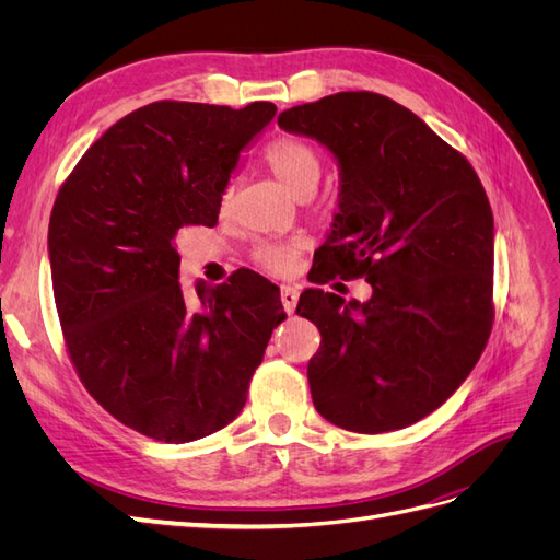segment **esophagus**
I'll return each mask as SVG.
<instances>
[{"label": "esophagus", "instance_id": "1", "mask_svg": "<svg viewBox=\"0 0 560 560\" xmlns=\"http://www.w3.org/2000/svg\"><path fill=\"white\" fill-rule=\"evenodd\" d=\"M280 299H282V306L287 313H294L296 311V301H299V287L294 284H282L280 287Z\"/></svg>", "mask_w": 560, "mask_h": 560}]
</instances>
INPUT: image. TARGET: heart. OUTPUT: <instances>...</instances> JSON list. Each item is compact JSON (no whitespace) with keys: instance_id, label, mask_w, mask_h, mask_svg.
I'll use <instances>...</instances> for the list:
<instances>
[{"instance_id":"1","label":"heart","mask_w":560,"mask_h":560,"mask_svg":"<svg viewBox=\"0 0 560 560\" xmlns=\"http://www.w3.org/2000/svg\"><path fill=\"white\" fill-rule=\"evenodd\" d=\"M266 161L284 189L294 196L301 194L303 189L317 186L322 163H319L317 151L308 142H303L299 138H280L266 149ZM231 196H233V186H226L222 194V202H219L222 212H229ZM296 252H299L296 243H266L259 247L257 259L268 270H273V273H287V270H292L296 261Z\"/></svg>"}]
</instances>
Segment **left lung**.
<instances>
[{
	"instance_id": "left-lung-1",
	"label": "left lung",
	"mask_w": 560,
	"mask_h": 560,
	"mask_svg": "<svg viewBox=\"0 0 560 560\" xmlns=\"http://www.w3.org/2000/svg\"><path fill=\"white\" fill-rule=\"evenodd\" d=\"M278 126L338 165V212L311 282L366 278L371 299L311 287L319 329L313 404L334 425L381 434L439 409L479 362L493 319V212L483 186L420 116L378 93L299 105Z\"/></svg>"
}]
</instances>
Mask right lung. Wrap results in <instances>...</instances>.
Returning a JSON list of instances; mask_svg holds the SVG:
<instances>
[{"instance_id": "add662e5", "label": "right lung", "mask_w": 560, "mask_h": 560, "mask_svg": "<svg viewBox=\"0 0 560 560\" xmlns=\"http://www.w3.org/2000/svg\"><path fill=\"white\" fill-rule=\"evenodd\" d=\"M276 112L171 100L135 109L81 156L50 212V278L77 374L156 442L226 428L287 317L278 287L252 270L196 280L186 296L173 247L179 229L217 224L243 149Z\"/></svg>"}]
</instances>
